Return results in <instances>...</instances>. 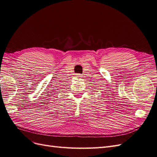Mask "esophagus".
<instances>
[{
    "instance_id": "obj_1",
    "label": "esophagus",
    "mask_w": 157,
    "mask_h": 157,
    "mask_svg": "<svg viewBox=\"0 0 157 157\" xmlns=\"http://www.w3.org/2000/svg\"><path fill=\"white\" fill-rule=\"evenodd\" d=\"M76 77H78V78H81V77H82V75H80V74H77V76H76Z\"/></svg>"
}]
</instances>
